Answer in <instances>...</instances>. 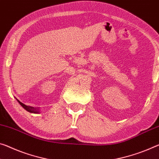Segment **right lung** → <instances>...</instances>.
Instances as JSON below:
<instances>
[{
  "instance_id": "1",
  "label": "right lung",
  "mask_w": 159,
  "mask_h": 159,
  "mask_svg": "<svg viewBox=\"0 0 159 159\" xmlns=\"http://www.w3.org/2000/svg\"><path fill=\"white\" fill-rule=\"evenodd\" d=\"M17 102L20 103V105L25 110H27V112H29L30 113H34V114H39V113L40 112V110L39 109V108L33 107L31 106H27V105L23 104V103L21 102L20 100H18L17 99Z\"/></svg>"
}]
</instances>
